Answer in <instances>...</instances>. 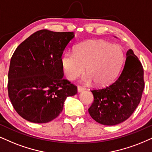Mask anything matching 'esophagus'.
<instances>
[{
  "label": "esophagus",
  "instance_id": "esophagus-1",
  "mask_svg": "<svg viewBox=\"0 0 152 152\" xmlns=\"http://www.w3.org/2000/svg\"><path fill=\"white\" fill-rule=\"evenodd\" d=\"M85 87H82V86H78L77 87V91L78 92H82V91H85Z\"/></svg>",
  "mask_w": 152,
  "mask_h": 152
}]
</instances>
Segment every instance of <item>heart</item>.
Here are the masks:
<instances>
[{
    "instance_id": "obj_1",
    "label": "heart",
    "mask_w": 152,
    "mask_h": 152,
    "mask_svg": "<svg viewBox=\"0 0 152 152\" xmlns=\"http://www.w3.org/2000/svg\"><path fill=\"white\" fill-rule=\"evenodd\" d=\"M124 60V52L118 45L95 39L78 44L75 52H65L61 65L68 80H75L86 68L87 73L82 77V82L89 84L94 81L97 85L105 86L115 79Z\"/></svg>"
}]
</instances>
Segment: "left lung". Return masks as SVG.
<instances>
[{
	"label": "left lung",
	"mask_w": 152,
	"mask_h": 152,
	"mask_svg": "<svg viewBox=\"0 0 152 152\" xmlns=\"http://www.w3.org/2000/svg\"><path fill=\"white\" fill-rule=\"evenodd\" d=\"M145 88L144 70L133 50L126 53L125 66L118 79L109 86L94 89V102L88 109L91 117L105 125L126 121L139 105Z\"/></svg>",
	"instance_id": "left-lung-1"
}]
</instances>
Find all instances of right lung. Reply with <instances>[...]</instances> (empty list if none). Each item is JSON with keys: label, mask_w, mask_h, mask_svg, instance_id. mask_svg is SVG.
I'll use <instances>...</instances> for the list:
<instances>
[{"label": "right lung", "mask_w": 152, "mask_h": 152, "mask_svg": "<svg viewBox=\"0 0 152 152\" xmlns=\"http://www.w3.org/2000/svg\"><path fill=\"white\" fill-rule=\"evenodd\" d=\"M74 32L42 29L22 42L11 58L7 90L19 115L35 123L59 115L67 97L77 93L75 85L63 78L61 56Z\"/></svg>", "instance_id": "obj_1"}]
</instances>
